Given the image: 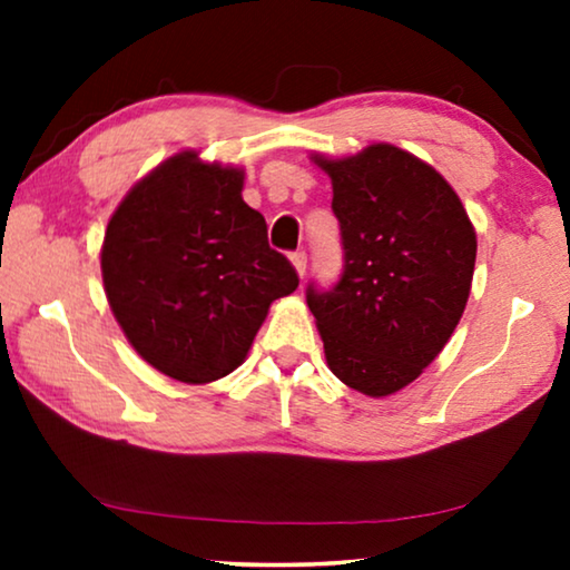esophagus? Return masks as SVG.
I'll use <instances>...</instances> for the list:
<instances>
[{
    "instance_id": "obj_1",
    "label": "esophagus",
    "mask_w": 570,
    "mask_h": 570,
    "mask_svg": "<svg viewBox=\"0 0 570 570\" xmlns=\"http://www.w3.org/2000/svg\"><path fill=\"white\" fill-rule=\"evenodd\" d=\"M291 262H293V267H295V272H298L301 277L306 275V267H308V256H306V252H293V254H291Z\"/></svg>"
}]
</instances>
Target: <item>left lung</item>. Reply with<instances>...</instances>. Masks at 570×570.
Instances as JSON below:
<instances>
[{
  "instance_id": "1",
  "label": "left lung",
  "mask_w": 570,
  "mask_h": 570,
  "mask_svg": "<svg viewBox=\"0 0 570 570\" xmlns=\"http://www.w3.org/2000/svg\"><path fill=\"white\" fill-rule=\"evenodd\" d=\"M332 178L345 267L332 291L311 283L334 376L389 396L435 361L470 298L478 236L439 170L379 142L350 158L314 155Z\"/></svg>"
}]
</instances>
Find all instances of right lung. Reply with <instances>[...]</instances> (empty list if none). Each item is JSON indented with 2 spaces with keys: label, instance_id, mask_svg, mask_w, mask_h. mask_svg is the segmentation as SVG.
Instances as JSON below:
<instances>
[{
  "label": "right lung",
  "instance_id": "add662e5",
  "mask_svg": "<svg viewBox=\"0 0 570 570\" xmlns=\"http://www.w3.org/2000/svg\"><path fill=\"white\" fill-rule=\"evenodd\" d=\"M244 170L178 153L116 207L100 248L106 298L139 357L184 384L246 361L272 301L298 287L240 197Z\"/></svg>",
  "mask_w": 570,
  "mask_h": 570
}]
</instances>
